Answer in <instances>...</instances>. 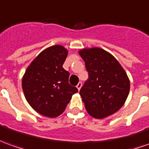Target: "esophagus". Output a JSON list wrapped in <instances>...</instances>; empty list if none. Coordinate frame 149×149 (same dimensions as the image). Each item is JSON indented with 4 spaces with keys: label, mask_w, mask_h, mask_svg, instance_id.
Returning a JSON list of instances; mask_svg holds the SVG:
<instances>
[{
    "label": "esophagus",
    "mask_w": 149,
    "mask_h": 149,
    "mask_svg": "<svg viewBox=\"0 0 149 149\" xmlns=\"http://www.w3.org/2000/svg\"><path fill=\"white\" fill-rule=\"evenodd\" d=\"M81 86H82V83L81 82H79V83L77 84V88L78 89V90H80V89H81Z\"/></svg>",
    "instance_id": "1"
}]
</instances>
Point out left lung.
<instances>
[{
    "mask_svg": "<svg viewBox=\"0 0 149 149\" xmlns=\"http://www.w3.org/2000/svg\"><path fill=\"white\" fill-rule=\"evenodd\" d=\"M80 56L89 78L80 90L85 109L91 116L102 118L118 111L128 96L130 81L112 55L101 48L83 49Z\"/></svg>",
    "mask_w": 149,
    "mask_h": 149,
    "instance_id": "8db88e82",
    "label": "left lung"
}]
</instances>
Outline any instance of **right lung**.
I'll return each instance as SVG.
<instances>
[{
	"instance_id": "obj_1",
	"label": "right lung",
	"mask_w": 149,
	"mask_h": 149,
	"mask_svg": "<svg viewBox=\"0 0 149 149\" xmlns=\"http://www.w3.org/2000/svg\"><path fill=\"white\" fill-rule=\"evenodd\" d=\"M68 56L64 47H50L38 55L22 78L26 99L39 114L55 118L61 114L78 91L68 83L69 72L63 68Z\"/></svg>"
}]
</instances>
